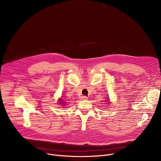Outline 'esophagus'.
<instances>
[{
    "label": "esophagus",
    "mask_w": 161,
    "mask_h": 161,
    "mask_svg": "<svg viewBox=\"0 0 161 161\" xmlns=\"http://www.w3.org/2000/svg\"><path fill=\"white\" fill-rule=\"evenodd\" d=\"M81 100H86V99H87V97H86V96H82V97H81Z\"/></svg>",
    "instance_id": "obj_1"
}]
</instances>
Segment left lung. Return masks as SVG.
Segmentation results:
<instances>
[{
    "instance_id": "obj_1",
    "label": "left lung",
    "mask_w": 161,
    "mask_h": 161,
    "mask_svg": "<svg viewBox=\"0 0 161 161\" xmlns=\"http://www.w3.org/2000/svg\"><path fill=\"white\" fill-rule=\"evenodd\" d=\"M106 101H108V100H106ZM108 103H109V101H108Z\"/></svg>"
}]
</instances>
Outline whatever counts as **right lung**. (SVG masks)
<instances>
[{
    "mask_svg": "<svg viewBox=\"0 0 161 161\" xmlns=\"http://www.w3.org/2000/svg\"><path fill=\"white\" fill-rule=\"evenodd\" d=\"M58 101H59L60 104H62V106H64V104H65V103L62 100V99H60Z\"/></svg>",
    "mask_w": 161,
    "mask_h": 161,
    "instance_id": "add662e5",
    "label": "right lung"
}]
</instances>
